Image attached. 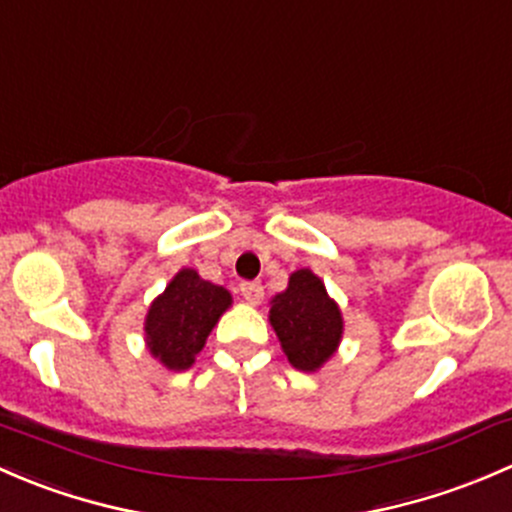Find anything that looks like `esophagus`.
Returning a JSON list of instances; mask_svg holds the SVG:
<instances>
[{
    "instance_id": "obj_1",
    "label": "esophagus",
    "mask_w": 512,
    "mask_h": 512,
    "mask_svg": "<svg viewBox=\"0 0 512 512\" xmlns=\"http://www.w3.org/2000/svg\"><path fill=\"white\" fill-rule=\"evenodd\" d=\"M239 293L244 295L251 305H258L263 300V286L258 281H244L239 286Z\"/></svg>"
}]
</instances>
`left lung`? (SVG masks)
Instances as JSON below:
<instances>
[{"mask_svg":"<svg viewBox=\"0 0 512 512\" xmlns=\"http://www.w3.org/2000/svg\"><path fill=\"white\" fill-rule=\"evenodd\" d=\"M273 330L288 362L300 372H315L335 355L342 340V313L310 268L288 278V288L271 300Z\"/></svg>","mask_w":512,"mask_h":512,"instance_id":"obj_1","label":"left lung"}]
</instances>
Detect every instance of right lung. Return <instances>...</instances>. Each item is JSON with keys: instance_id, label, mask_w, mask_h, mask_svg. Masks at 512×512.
<instances>
[{"instance_id": "right-lung-1", "label": "right lung", "mask_w": 512, "mask_h": 512, "mask_svg": "<svg viewBox=\"0 0 512 512\" xmlns=\"http://www.w3.org/2000/svg\"><path fill=\"white\" fill-rule=\"evenodd\" d=\"M229 305L226 288L204 281L194 268H182L147 310V350L167 370H187Z\"/></svg>"}]
</instances>
